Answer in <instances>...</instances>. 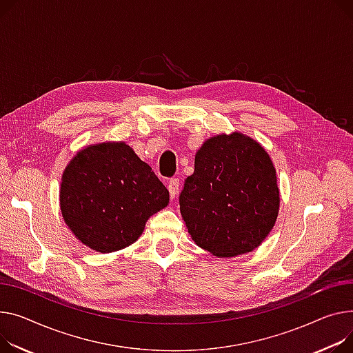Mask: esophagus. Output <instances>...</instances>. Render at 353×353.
Segmentation results:
<instances>
[{"label":"esophagus","instance_id":"34e87169","mask_svg":"<svg viewBox=\"0 0 353 353\" xmlns=\"http://www.w3.org/2000/svg\"><path fill=\"white\" fill-rule=\"evenodd\" d=\"M179 187H180L179 179H170V180H169L168 189H169V193H170V197H172V199H176V197H177Z\"/></svg>","mask_w":353,"mask_h":353}]
</instances>
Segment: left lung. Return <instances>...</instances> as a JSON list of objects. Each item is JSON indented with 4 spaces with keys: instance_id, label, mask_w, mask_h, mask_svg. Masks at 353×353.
I'll use <instances>...</instances> for the list:
<instances>
[{
    "instance_id": "8db88e82",
    "label": "left lung",
    "mask_w": 353,
    "mask_h": 353,
    "mask_svg": "<svg viewBox=\"0 0 353 353\" xmlns=\"http://www.w3.org/2000/svg\"><path fill=\"white\" fill-rule=\"evenodd\" d=\"M276 172L267 150L232 132L207 139L180 194V213L193 241L219 258L254 251L275 225Z\"/></svg>"
}]
</instances>
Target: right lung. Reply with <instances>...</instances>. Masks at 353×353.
I'll use <instances>...</instances> for the list:
<instances>
[{
  "instance_id": "1",
  "label": "right lung",
  "mask_w": 353,
  "mask_h": 353,
  "mask_svg": "<svg viewBox=\"0 0 353 353\" xmlns=\"http://www.w3.org/2000/svg\"><path fill=\"white\" fill-rule=\"evenodd\" d=\"M169 204V192L125 142L79 150L63 170L59 205L65 224L102 254L132 245L150 216Z\"/></svg>"
}]
</instances>
